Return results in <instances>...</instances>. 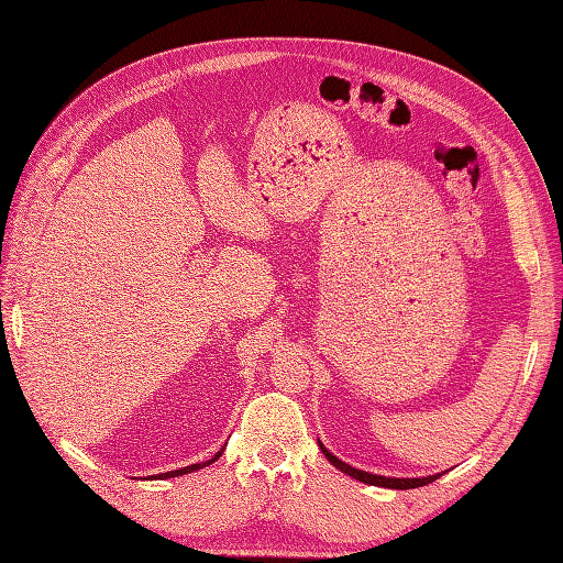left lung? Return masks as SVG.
<instances>
[{
  "label": "left lung",
  "mask_w": 563,
  "mask_h": 563,
  "mask_svg": "<svg viewBox=\"0 0 563 563\" xmlns=\"http://www.w3.org/2000/svg\"><path fill=\"white\" fill-rule=\"evenodd\" d=\"M319 449H321V453H323V455H327V460H329V463H331L333 467H338L340 472L350 474L352 479H356V482H364V484H371V486H383V488H399V490H406V488H418V486H424V484H432L434 479H439V476H441V474H432V476H418V479H397V476L371 474V472L356 470V467H352V465L343 463V460H338V457H335L327 446L321 444V441H319Z\"/></svg>",
  "instance_id": "1"
}]
</instances>
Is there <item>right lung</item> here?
Listing matches in <instances>:
<instances>
[{"label": "right lung", "mask_w": 563, "mask_h": 563, "mask_svg": "<svg viewBox=\"0 0 563 563\" xmlns=\"http://www.w3.org/2000/svg\"><path fill=\"white\" fill-rule=\"evenodd\" d=\"M223 451H225V446L220 449L211 460H207V463H197V465H190V467H183V470H172V472H164V474H157V476H150V479H172V476H180V474H187V472H195V470H201V467H207V465H211V463H216V460L223 455Z\"/></svg>", "instance_id": "1"}]
</instances>
